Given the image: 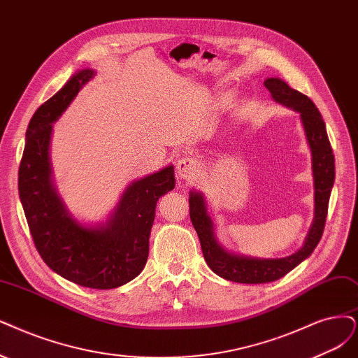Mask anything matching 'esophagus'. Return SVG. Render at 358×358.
Masks as SVG:
<instances>
[{
	"label": "esophagus",
	"mask_w": 358,
	"mask_h": 358,
	"mask_svg": "<svg viewBox=\"0 0 358 358\" xmlns=\"http://www.w3.org/2000/svg\"><path fill=\"white\" fill-rule=\"evenodd\" d=\"M177 171H178V177L181 180H186V181H192L197 177L201 171V162L197 161L194 157L186 156V157H181L178 164H177Z\"/></svg>",
	"instance_id": "esophagus-1"
}]
</instances>
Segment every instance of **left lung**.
Instances as JSON below:
<instances>
[{"label":"left lung","instance_id":"8db88e82","mask_svg":"<svg viewBox=\"0 0 358 358\" xmlns=\"http://www.w3.org/2000/svg\"><path fill=\"white\" fill-rule=\"evenodd\" d=\"M264 85L271 92L275 101L301 113V121L306 128L307 140L313 153V172L315 187V217L308 237L298 252L286 258L258 259L229 254L224 250L214 236V226L210 221L202 194L190 193V220L199 236L205 261L215 274L236 283H268L294 270L319 245L324 230L329 197L335 181V156L330 145L323 117L315 104L302 92L290 88L279 78L266 79Z\"/></svg>","mask_w":358,"mask_h":358}]
</instances>
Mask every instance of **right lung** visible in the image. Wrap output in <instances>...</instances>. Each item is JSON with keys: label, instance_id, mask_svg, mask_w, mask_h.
Listing matches in <instances>:
<instances>
[{"label": "right lung", "instance_id": "1", "mask_svg": "<svg viewBox=\"0 0 358 358\" xmlns=\"http://www.w3.org/2000/svg\"><path fill=\"white\" fill-rule=\"evenodd\" d=\"M94 71L73 75L32 116L19 166V196L38 254L47 266L79 286L113 289L131 282L145 266L156 202L176 186L166 166L132 182L108 226L87 229L69 217L51 186V124L68 108Z\"/></svg>", "mask_w": 358, "mask_h": 358}]
</instances>
